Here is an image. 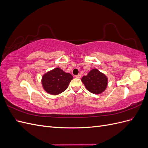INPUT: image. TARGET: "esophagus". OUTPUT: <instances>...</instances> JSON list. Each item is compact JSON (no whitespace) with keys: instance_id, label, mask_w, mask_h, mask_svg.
Returning <instances> with one entry per match:
<instances>
[{"instance_id":"obj_1","label":"esophagus","mask_w":148,"mask_h":148,"mask_svg":"<svg viewBox=\"0 0 148 148\" xmlns=\"http://www.w3.org/2000/svg\"><path fill=\"white\" fill-rule=\"evenodd\" d=\"M82 77V75L81 74H78V75H76L75 76V78H80Z\"/></svg>"}]
</instances>
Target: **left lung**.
I'll use <instances>...</instances> for the list:
<instances>
[{"mask_svg": "<svg viewBox=\"0 0 148 148\" xmlns=\"http://www.w3.org/2000/svg\"><path fill=\"white\" fill-rule=\"evenodd\" d=\"M82 82L88 91L95 95H99L107 88L108 78L99 70L94 69L89 71L86 76H84Z\"/></svg>", "mask_w": 148, "mask_h": 148, "instance_id": "8db88e82", "label": "left lung"}]
</instances>
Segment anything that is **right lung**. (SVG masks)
<instances>
[{
  "label": "right lung",
  "mask_w": 148,
  "mask_h": 148,
  "mask_svg": "<svg viewBox=\"0 0 148 148\" xmlns=\"http://www.w3.org/2000/svg\"><path fill=\"white\" fill-rule=\"evenodd\" d=\"M73 78L70 73L57 67L42 75L41 83L46 92L49 95H58L66 90Z\"/></svg>",
  "instance_id": "obj_1"
}]
</instances>
